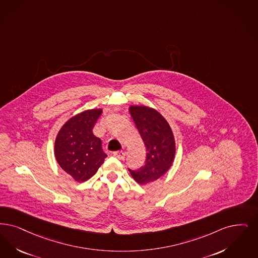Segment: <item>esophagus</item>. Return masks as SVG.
I'll list each match as a JSON object with an SVG mask.
<instances>
[{
  "label": "esophagus",
  "mask_w": 258,
  "mask_h": 258,
  "mask_svg": "<svg viewBox=\"0 0 258 258\" xmlns=\"http://www.w3.org/2000/svg\"><path fill=\"white\" fill-rule=\"evenodd\" d=\"M113 155L115 157H117L120 160H123L125 156V152L124 151H119V152H114Z\"/></svg>",
  "instance_id": "34e87169"
}]
</instances>
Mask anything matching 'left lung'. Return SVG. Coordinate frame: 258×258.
<instances>
[{
  "instance_id": "1",
  "label": "left lung",
  "mask_w": 258,
  "mask_h": 258,
  "mask_svg": "<svg viewBox=\"0 0 258 258\" xmlns=\"http://www.w3.org/2000/svg\"><path fill=\"white\" fill-rule=\"evenodd\" d=\"M130 113L147 150L145 165L130 172L137 183L145 185L165 175L173 165L175 136L167 120L155 108L147 105H130Z\"/></svg>"
}]
</instances>
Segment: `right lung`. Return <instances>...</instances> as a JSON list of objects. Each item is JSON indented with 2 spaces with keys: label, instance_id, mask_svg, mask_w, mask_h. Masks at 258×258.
<instances>
[{
  "label": "right lung",
  "instance_id": "right-lung-1",
  "mask_svg": "<svg viewBox=\"0 0 258 258\" xmlns=\"http://www.w3.org/2000/svg\"><path fill=\"white\" fill-rule=\"evenodd\" d=\"M102 112V108H93L76 114L56 134L53 150L55 160L78 182L91 178L107 156L102 150V140L92 132Z\"/></svg>",
  "mask_w": 258,
  "mask_h": 258
}]
</instances>
